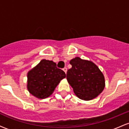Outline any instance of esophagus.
Listing matches in <instances>:
<instances>
[{
  "mask_svg": "<svg viewBox=\"0 0 129 129\" xmlns=\"http://www.w3.org/2000/svg\"><path fill=\"white\" fill-rule=\"evenodd\" d=\"M63 70L64 71L65 73H67V69L66 67H64V68H63Z\"/></svg>",
  "mask_w": 129,
  "mask_h": 129,
  "instance_id": "34e87169",
  "label": "esophagus"
}]
</instances>
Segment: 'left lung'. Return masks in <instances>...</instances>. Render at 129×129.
<instances>
[{
    "mask_svg": "<svg viewBox=\"0 0 129 129\" xmlns=\"http://www.w3.org/2000/svg\"><path fill=\"white\" fill-rule=\"evenodd\" d=\"M72 67L68 70L67 79L79 98L89 101L103 91L105 87L104 75L92 62L77 57L70 61Z\"/></svg>",
    "mask_w": 129,
    "mask_h": 129,
    "instance_id": "8db88e82",
    "label": "left lung"
}]
</instances>
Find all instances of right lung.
<instances>
[{
	"instance_id": "right-lung-1",
	"label": "right lung",
	"mask_w": 129,
	"mask_h": 129,
	"mask_svg": "<svg viewBox=\"0 0 129 129\" xmlns=\"http://www.w3.org/2000/svg\"><path fill=\"white\" fill-rule=\"evenodd\" d=\"M28 90L38 98L44 99L52 94L60 80L66 77L65 72L51 60L43 59L28 73Z\"/></svg>"
}]
</instances>
